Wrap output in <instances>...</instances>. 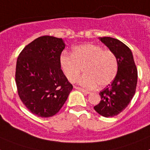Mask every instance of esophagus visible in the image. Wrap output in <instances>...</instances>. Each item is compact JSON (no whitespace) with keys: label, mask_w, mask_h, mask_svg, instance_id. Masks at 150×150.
I'll return each instance as SVG.
<instances>
[{"label":"esophagus","mask_w":150,"mask_h":150,"mask_svg":"<svg viewBox=\"0 0 150 150\" xmlns=\"http://www.w3.org/2000/svg\"><path fill=\"white\" fill-rule=\"evenodd\" d=\"M74 88H76V89H78V90H79V91H81L82 92H83V93H85V94H89L90 92L89 91H86V90H85V89H83V88H80V87H78V86H74Z\"/></svg>","instance_id":"esophagus-1"}]
</instances>
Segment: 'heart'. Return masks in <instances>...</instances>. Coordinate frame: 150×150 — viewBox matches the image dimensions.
Returning a JSON list of instances; mask_svg holds the SVG:
<instances>
[{"instance_id": "heart-1", "label": "heart", "mask_w": 150, "mask_h": 150, "mask_svg": "<svg viewBox=\"0 0 150 150\" xmlns=\"http://www.w3.org/2000/svg\"><path fill=\"white\" fill-rule=\"evenodd\" d=\"M60 65L69 81L75 82L82 72L85 74L78 80L84 88H104L110 84L118 72V60L112 52L101 46L83 44L73 48L71 55L63 53Z\"/></svg>"}]
</instances>
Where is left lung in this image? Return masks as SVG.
I'll return each instance as SVG.
<instances>
[{"label": "left lung", "instance_id": "1", "mask_svg": "<svg viewBox=\"0 0 150 150\" xmlns=\"http://www.w3.org/2000/svg\"><path fill=\"white\" fill-rule=\"evenodd\" d=\"M116 55L118 72L110 85L100 92L101 100L94 107L104 117H112L124 110L133 98L137 83V70L132 51L120 40L110 37L99 38Z\"/></svg>", "mask_w": 150, "mask_h": 150}]
</instances>
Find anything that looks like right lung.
I'll use <instances>...</instances> for the list:
<instances>
[{
	"instance_id": "obj_1",
	"label": "right lung",
	"mask_w": 150,
	"mask_h": 150,
	"mask_svg": "<svg viewBox=\"0 0 150 150\" xmlns=\"http://www.w3.org/2000/svg\"><path fill=\"white\" fill-rule=\"evenodd\" d=\"M62 38L40 37L18 55L16 83L21 100L33 114L51 117L59 112L73 89L61 69L65 48Z\"/></svg>"
}]
</instances>
